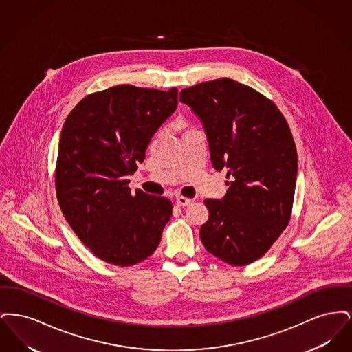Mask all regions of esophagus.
Listing matches in <instances>:
<instances>
[{
	"mask_svg": "<svg viewBox=\"0 0 352 352\" xmlns=\"http://www.w3.org/2000/svg\"><path fill=\"white\" fill-rule=\"evenodd\" d=\"M175 201L179 207H186V206H190L192 203V199H188V198H184V197H178Z\"/></svg>",
	"mask_w": 352,
	"mask_h": 352,
	"instance_id": "obj_1",
	"label": "esophagus"
}]
</instances>
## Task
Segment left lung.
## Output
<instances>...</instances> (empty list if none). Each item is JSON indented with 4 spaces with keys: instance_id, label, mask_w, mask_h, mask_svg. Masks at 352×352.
I'll use <instances>...</instances> for the list:
<instances>
[{
    "instance_id": "obj_1",
    "label": "left lung",
    "mask_w": 352,
    "mask_h": 352,
    "mask_svg": "<svg viewBox=\"0 0 352 352\" xmlns=\"http://www.w3.org/2000/svg\"><path fill=\"white\" fill-rule=\"evenodd\" d=\"M179 101L201 120L214 168L232 178L220 201H204L201 243L227 264H251L290 220L298 161L289 125L264 95L228 78L184 88Z\"/></svg>"
}]
</instances>
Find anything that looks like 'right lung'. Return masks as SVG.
<instances>
[{
  "instance_id": "1",
  "label": "right lung",
  "mask_w": 352,
  "mask_h": 352,
  "mask_svg": "<svg viewBox=\"0 0 352 352\" xmlns=\"http://www.w3.org/2000/svg\"><path fill=\"white\" fill-rule=\"evenodd\" d=\"M178 89L116 85L84 98L63 125L56 197L69 227L102 261L132 267L157 250L171 201L135 190L128 175L177 109Z\"/></svg>"
}]
</instances>
